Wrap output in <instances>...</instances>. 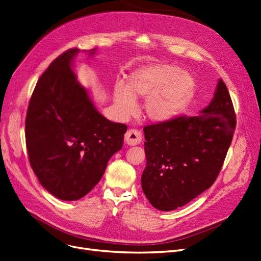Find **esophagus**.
Masks as SVG:
<instances>
[{
  "mask_svg": "<svg viewBox=\"0 0 261 261\" xmlns=\"http://www.w3.org/2000/svg\"><path fill=\"white\" fill-rule=\"evenodd\" d=\"M124 141L128 145L134 146L142 142V133L137 129H130L124 134Z\"/></svg>",
  "mask_w": 261,
  "mask_h": 261,
  "instance_id": "esophagus-1",
  "label": "esophagus"
}]
</instances>
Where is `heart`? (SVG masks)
Segmentation results:
<instances>
[{
    "mask_svg": "<svg viewBox=\"0 0 261 261\" xmlns=\"http://www.w3.org/2000/svg\"><path fill=\"white\" fill-rule=\"evenodd\" d=\"M196 91V82L179 66L153 64L134 72L128 88L116 84L114 98L123 114L136 110V98L146 99L144 110L153 121L170 120L184 110Z\"/></svg>",
    "mask_w": 261,
    "mask_h": 261,
    "instance_id": "obj_1",
    "label": "heart"
}]
</instances>
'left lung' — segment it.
<instances>
[{
  "label": "left lung",
  "instance_id": "8db88e82",
  "mask_svg": "<svg viewBox=\"0 0 261 261\" xmlns=\"http://www.w3.org/2000/svg\"><path fill=\"white\" fill-rule=\"evenodd\" d=\"M225 83L199 116H177L144 127L146 167L142 188L150 204L172 211L187 204L216 180L237 125Z\"/></svg>",
  "mask_w": 261,
  "mask_h": 261
}]
</instances>
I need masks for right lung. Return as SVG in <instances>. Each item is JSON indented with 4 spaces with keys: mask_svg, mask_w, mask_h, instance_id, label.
I'll return each instance as SVG.
<instances>
[{
    "mask_svg": "<svg viewBox=\"0 0 261 261\" xmlns=\"http://www.w3.org/2000/svg\"><path fill=\"white\" fill-rule=\"evenodd\" d=\"M79 53L77 48L67 49L48 66L37 81L25 117L31 168L47 191L65 201L83 198L98 184L127 131V125L96 111L77 82L71 65Z\"/></svg>",
    "mask_w": 261,
    "mask_h": 261,
    "instance_id": "1",
    "label": "right lung"
}]
</instances>
